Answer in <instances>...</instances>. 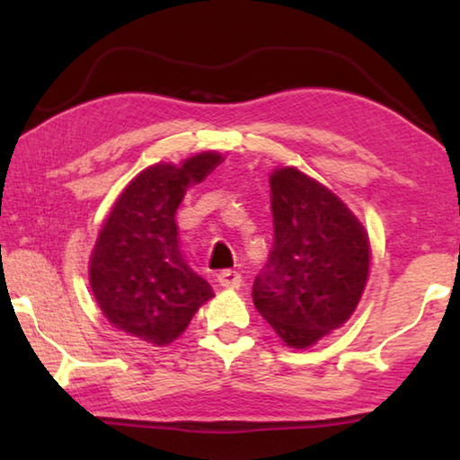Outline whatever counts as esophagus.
Here are the masks:
<instances>
[{
    "label": "esophagus",
    "mask_w": 460,
    "mask_h": 460,
    "mask_svg": "<svg viewBox=\"0 0 460 460\" xmlns=\"http://www.w3.org/2000/svg\"><path fill=\"white\" fill-rule=\"evenodd\" d=\"M241 280L243 279L237 270H221L217 275V282L225 288H239Z\"/></svg>",
    "instance_id": "obj_1"
}]
</instances>
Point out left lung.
Wrapping results in <instances>:
<instances>
[{"instance_id":"1","label":"left lung","mask_w":460,"mask_h":460,"mask_svg":"<svg viewBox=\"0 0 460 460\" xmlns=\"http://www.w3.org/2000/svg\"><path fill=\"white\" fill-rule=\"evenodd\" d=\"M275 241L252 302L290 348H308L354 314L369 239L336 193L296 168L270 173Z\"/></svg>"}]
</instances>
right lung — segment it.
Wrapping results in <instances>:
<instances>
[{
    "label": "right lung",
    "instance_id": "1",
    "mask_svg": "<svg viewBox=\"0 0 460 460\" xmlns=\"http://www.w3.org/2000/svg\"><path fill=\"white\" fill-rule=\"evenodd\" d=\"M221 162V154L201 152L180 165L154 164L116 199L93 249L89 279L102 314L126 334L170 344L213 296L181 255L175 211L185 190Z\"/></svg>",
    "mask_w": 460,
    "mask_h": 460
}]
</instances>
